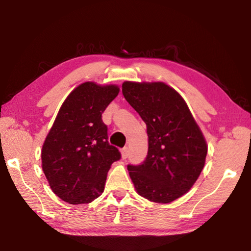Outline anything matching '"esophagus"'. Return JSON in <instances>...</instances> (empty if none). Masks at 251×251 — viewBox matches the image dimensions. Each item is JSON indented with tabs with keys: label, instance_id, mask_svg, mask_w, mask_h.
I'll list each match as a JSON object with an SVG mask.
<instances>
[{
	"label": "esophagus",
	"instance_id": "esophagus-1",
	"mask_svg": "<svg viewBox=\"0 0 251 251\" xmlns=\"http://www.w3.org/2000/svg\"><path fill=\"white\" fill-rule=\"evenodd\" d=\"M122 152V158L123 159H126L127 157H128V147H124L123 150L121 151Z\"/></svg>",
	"mask_w": 251,
	"mask_h": 251
}]
</instances>
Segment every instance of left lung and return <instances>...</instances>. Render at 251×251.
I'll list each match as a JSON object with an SVG mask.
<instances>
[{"label": "left lung", "mask_w": 251, "mask_h": 251, "mask_svg": "<svg viewBox=\"0 0 251 251\" xmlns=\"http://www.w3.org/2000/svg\"><path fill=\"white\" fill-rule=\"evenodd\" d=\"M125 100L147 126L148 152L142 165H128L136 192L168 203L194 186L205 166L207 143L184 99L163 82H126Z\"/></svg>", "instance_id": "left-lung-1"}]
</instances>
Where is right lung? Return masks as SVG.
<instances>
[{"label": "right lung", "instance_id": "1", "mask_svg": "<svg viewBox=\"0 0 251 251\" xmlns=\"http://www.w3.org/2000/svg\"><path fill=\"white\" fill-rule=\"evenodd\" d=\"M120 93L117 85L85 82L62 104L42 147V168L53 193L72 205L88 203L104 192L121 152L107 141L101 113Z\"/></svg>", "mask_w": 251, "mask_h": 251}]
</instances>
